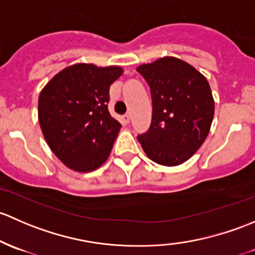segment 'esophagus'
Wrapping results in <instances>:
<instances>
[{
	"instance_id": "obj_1",
	"label": "esophagus",
	"mask_w": 255,
	"mask_h": 255,
	"mask_svg": "<svg viewBox=\"0 0 255 255\" xmlns=\"http://www.w3.org/2000/svg\"><path fill=\"white\" fill-rule=\"evenodd\" d=\"M123 119H124L125 124H128V123H130V114H125L124 117H123Z\"/></svg>"
}]
</instances>
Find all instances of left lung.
Segmentation results:
<instances>
[{"label":"left lung","instance_id":"left-lung-1","mask_svg":"<svg viewBox=\"0 0 255 255\" xmlns=\"http://www.w3.org/2000/svg\"><path fill=\"white\" fill-rule=\"evenodd\" d=\"M137 72L152 97L151 127L137 136L145 153L162 166L188 161L204 143L214 118L215 103L206 78L175 57L141 65Z\"/></svg>","mask_w":255,"mask_h":255}]
</instances>
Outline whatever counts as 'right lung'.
<instances>
[{"mask_svg": "<svg viewBox=\"0 0 255 255\" xmlns=\"http://www.w3.org/2000/svg\"><path fill=\"white\" fill-rule=\"evenodd\" d=\"M118 66L77 64L57 73L39 96L38 115L46 142L67 167L91 172L109 157L119 128L108 109Z\"/></svg>", "mask_w": 255, "mask_h": 255, "instance_id": "add662e5", "label": "right lung"}]
</instances>
